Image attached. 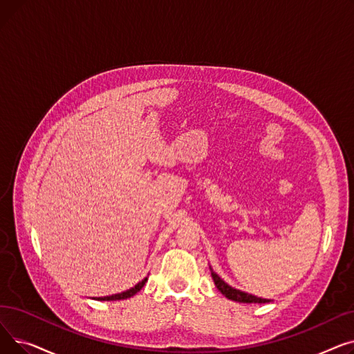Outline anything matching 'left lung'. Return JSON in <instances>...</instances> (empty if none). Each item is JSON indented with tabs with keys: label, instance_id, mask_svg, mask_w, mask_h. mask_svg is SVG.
Here are the masks:
<instances>
[{
	"label": "left lung",
	"instance_id": "obj_1",
	"mask_svg": "<svg viewBox=\"0 0 354 354\" xmlns=\"http://www.w3.org/2000/svg\"><path fill=\"white\" fill-rule=\"evenodd\" d=\"M209 270H211V275H212V280L216 286V288L224 294L227 299L232 300V301H238V303H258V304H266V303H270L272 300H268V299H261V297H257V295H252V294H248L245 291H241L238 288H234L231 287L230 284H227L222 278L212 270V267L209 266Z\"/></svg>",
	"mask_w": 354,
	"mask_h": 354
}]
</instances>
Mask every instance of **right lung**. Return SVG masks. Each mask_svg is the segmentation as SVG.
I'll return each instance as SVG.
<instances>
[{
	"label": "right lung",
	"instance_id": "add662e5",
	"mask_svg": "<svg viewBox=\"0 0 354 354\" xmlns=\"http://www.w3.org/2000/svg\"><path fill=\"white\" fill-rule=\"evenodd\" d=\"M147 281V277H145L142 281H139L135 287L129 288L123 292H119V294H113V295H106V297H93V300H99V301H118V300H126V299H130V297H133L136 292H139L143 286L146 284Z\"/></svg>",
	"mask_w": 354,
	"mask_h": 354
}]
</instances>
